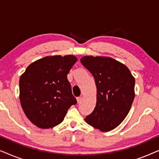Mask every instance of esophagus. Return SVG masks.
<instances>
[{"instance_id": "esophagus-1", "label": "esophagus", "mask_w": 159, "mask_h": 159, "mask_svg": "<svg viewBox=\"0 0 159 159\" xmlns=\"http://www.w3.org/2000/svg\"><path fill=\"white\" fill-rule=\"evenodd\" d=\"M77 103H80V101H82V98H81V97H78V98H77Z\"/></svg>"}]
</instances>
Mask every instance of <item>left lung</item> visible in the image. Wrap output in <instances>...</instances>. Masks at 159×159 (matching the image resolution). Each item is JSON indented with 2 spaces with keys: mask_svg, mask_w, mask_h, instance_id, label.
I'll use <instances>...</instances> for the list:
<instances>
[{
  "mask_svg": "<svg viewBox=\"0 0 159 159\" xmlns=\"http://www.w3.org/2000/svg\"><path fill=\"white\" fill-rule=\"evenodd\" d=\"M92 74L97 88L96 106L84 120L108 132L122 122L134 98V78L125 64L110 57L88 56L80 59Z\"/></svg>",
  "mask_w": 159,
  "mask_h": 159,
  "instance_id": "8db88e82",
  "label": "left lung"
}]
</instances>
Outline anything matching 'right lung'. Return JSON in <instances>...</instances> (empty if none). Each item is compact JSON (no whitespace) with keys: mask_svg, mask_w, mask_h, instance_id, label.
<instances>
[{"mask_svg":"<svg viewBox=\"0 0 159 159\" xmlns=\"http://www.w3.org/2000/svg\"><path fill=\"white\" fill-rule=\"evenodd\" d=\"M75 56H46L32 63L19 80V99L30 121L42 129L59 125L77 103L67 75Z\"/></svg>","mask_w":159,"mask_h":159,"instance_id":"right-lung-1","label":"right lung"}]
</instances>
